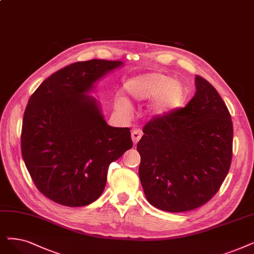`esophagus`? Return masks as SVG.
<instances>
[{
    "instance_id": "34e87169",
    "label": "esophagus",
    "mask_w": 254,
    "mask_h": 254,
    "mask_svg": "<svg viewBox=\"0 0 254 254\" xmlns=\"http://www.w3.org/2000/svg\"><path fill=\"white\" fill-rule=\"evenodd\" d=\"M141 135H143V132H141L139 129H133L132 131H131V138H132V141L134 145L137 144V141L140 139Z\"/></svg>"
}]
</instances>
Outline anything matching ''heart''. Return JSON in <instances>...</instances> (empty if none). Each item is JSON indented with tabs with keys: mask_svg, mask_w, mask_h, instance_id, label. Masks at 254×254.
Segmentation results:
<instances>
[{
	"mask_svg": "<svg viewBox=\"0 0 254 254\" xmlns=\"http://www.w3.org/2000/svg\"><path fill=\"white\" fill-rule=\"evenodd\" d=\"M128 95L135 101L154 98L151 110L156 116H166L181 108L188 98V88L178 80L159 72L135 76L125 83Z\"/></svg>",
	"mask_w": 254,
	"mask_h": 254,
	"instance_id": "1",
	"label": "heart"
}]
</instances>
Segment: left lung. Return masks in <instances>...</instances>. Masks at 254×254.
Segmentation results:
<instances>
[{"label":"left lung","instance_id":"obj_1","mask_svg":"<svg viewBox=\"0 0 254 254\" xmlns=\"http://www.w3.org/2000/svg\"><path fill=\"white\" fill-rule=\"evenodd\" d=\"M184 108L145 125L136 149L138 175L149 203L170 212L195 209L219 190L231 164L229 111L207 80L196 76Z\"/></svg>","mask_w":254,"mask_h":254}]
</instances>
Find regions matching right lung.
<instances>
[{
  "label": "right lung",
  "instance_id": "right-lung-1",
  "mask_svg": "<svg viewBox=\"0 0 254 254\" xmlns=\"http://www.w3.org/2000/svg\"><path fill=\"white\" fill-rule=\"evenodd\" d=\"M122 62L92 59L47 78L29 99L22 155L34 185L58 204L77 207L102 194L108 167L132 148L129 128L109 126L88 94Z\"/></svg>",
  "mask_w": 254,
  "mask_h": 254
}]
</instances>
